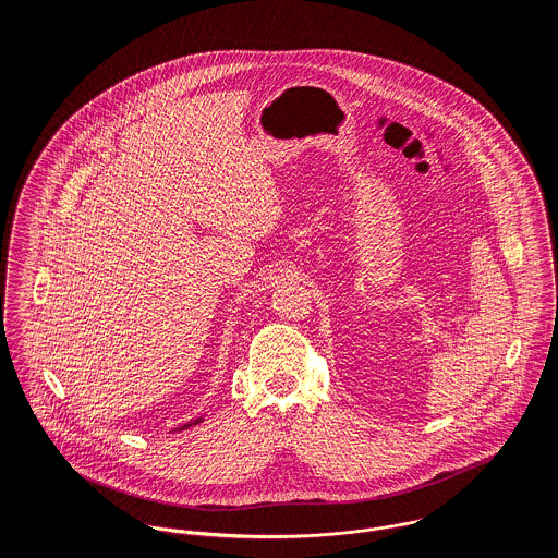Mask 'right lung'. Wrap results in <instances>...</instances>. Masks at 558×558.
Wrapping results in <instances>:
<instances>
[{
	"instance_id": "1",
	"label": "right lung",
	"mask_w": 558,
	"mask_h": 558,
	"mask_svg": "<svg viewBox=\"0 0 558 558\" xmlns=\"http://www.w3.org/2000/svg\"><path fill=\"white\" fill-rule=\"evenodd\" d=\"M197 423H202V418H195V421H191V423H186V425H182L180 429H184V427H191V425H197Z\"/></svg>"
}]
</instances>
